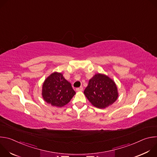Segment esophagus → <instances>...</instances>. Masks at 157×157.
<instances>
[{"mask_svg": "<svg viewBox=\"0 0 157 157\" xmlns=\"http://www.w3.org/2000/svg\"><path fill=\"white\" fill-rule=\"evenodd\" d=\"M76 90L77 91H82L83 90V87L82 86H81L80 87H78V88H76Z\"/></svg>", "mask_w": 157, "mask_h": 157, "instance_id": "1", "label": "esophagus"}]
</instances>
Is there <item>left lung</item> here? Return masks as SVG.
<instances>
[{"label":"left lung","mask_w":157,"mask_h":157,"mask_svg":"<svg viewBox=\"0 0 157 157\" xmlns=\"http://www.w3.org/2000/svg\"><path fill=\"white\" fill-rule=\"evenodd\" d=\"M84 94L92 105L104 109L114 103L118 98L117 87L108 76L97 73L89 81Z\"/></svg>","instance_id":"1"}]
</instances>
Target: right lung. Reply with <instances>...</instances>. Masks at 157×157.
<instances>
[{"label":"right lung","mask_w":157,"mask_h":157,"mask_svg":"<svg viewBox=\"0 0 157 157\" xmlns=\"http://www.w3.org/2000/svg\"><path fill=\"white\" fill-rule=\"evenodd\" d=\"M75 94L71 83L61 73L55 71L52 73L42 85V97L44 101L52 106H64L70 102Z\"/></svg>","instance_id":"right-lung-1"}]
</instances>
